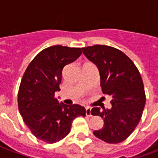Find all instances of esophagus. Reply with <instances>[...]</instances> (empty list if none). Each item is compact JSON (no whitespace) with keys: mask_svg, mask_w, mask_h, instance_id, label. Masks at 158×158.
Segmentation results:
<instances>
[{"mask_svg":"<svg viewBox=\"0 0 158 158\" xmlns=\"http://www.w3.org/2000/svg\"><path fill=\"white\" fill-rule=\"evenodd\" d=\"M90 111H91V109H90L89 107H85V114H86V116H88V117L91 116V114H90Z\"/></svg>","mask_w":158,"mask_h":158,"instance_id":"obj_1","label":"esophagus"}]
</instances>
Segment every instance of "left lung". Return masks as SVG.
Here are the masks:
<instances>
[{
	"instance_id": "obj_1",
	"label": "left lung",
	"mask_w": 158,
	"mask_h": 158,
	"mask_svg": "<svg viewBox=\"0 0 158 158\" xmlns=\"http://www.w3.org/2000/svg\"><path fill=\"white\" fill-rule=\"evenodd\" d=\"M83 53L99 70L103 94L113 97L112 107H93L90 113L104 119V125L94 135L103 141L117 144L135 130L142 116L146 94L139 70L118 49L105 45L82 48Z\"/></svg>"
}]
</instances>
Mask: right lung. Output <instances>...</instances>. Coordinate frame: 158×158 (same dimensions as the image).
<instances>
[{"instance_id":"right-lung-1","label":"right lung","mask_w":158,"mask_h":158,"mask_svg":"<svg viewBox=\"0 0 158 158\" xmlns=\"http://www.w3.org/2000/svg\"><path fill=\"white\" fill-rule=\"evenodd\" d=\"M81 48L53 45L37 54L23 75L18 96L19 113L34 135L56 143L69 135L73 120L85 116L84 106L59 103L62 69L81 55Z\"/></svg>"}]
</instances>
